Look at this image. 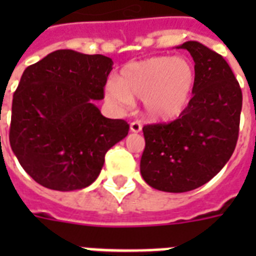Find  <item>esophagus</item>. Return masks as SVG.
<instances>
[{"label": "esophagus", "instance_id": "esophagus-1", "mask_svg": "<svg viewBox=\"0 0 256 256\" xmlns=\"http://www.w3.org/2000/svg\"><path fill=\"white\" fill-rule=\"evenodd\" d=\"M130 130H132V132H140V130H142V124H140V122H138V120H134V122L130 124Z\"/></svg>", "mask_w": 256, "mask_h": 256}]
</instances>
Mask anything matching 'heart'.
Here are the masks:
<instances>
[{"mask_svg": "<svg viewBox=\"0 0 256 256\" xmlns=\"http://www.w3.org/2000/svg\"><path fill=\"white\" fill-rule=\"evenodd\" d=\"M195 86V70L183 57H152L128 64L120 80L106 86V98L116 108H128L134 98L144 100L148 120L171 122L182 116L190 104Z\"/></svg>", "mask_w": 256, "mask_h": 256, "instance_id": "obj_1", "label": "heart"}]
</instances>
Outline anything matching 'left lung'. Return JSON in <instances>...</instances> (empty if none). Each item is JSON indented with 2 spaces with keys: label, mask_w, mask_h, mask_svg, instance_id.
<instances>
[{
  "label": "left lung",
  "mask_w": 256,
  "mask_h": 256,
  "mask_svg": "<svg viewBox=\"0 0 256 256\" xmlns=\"http://www.w3.org/2000/svg\"><path fill=\"white\" fill-rule=\"evenodd\" d=\"M195 65L192 98L178 120L144 126L140 174L148 186L166 192H186L212 179L236 146L242 90L220 54L200 42L178 46Z\"/></svg>",
  "instance_id": "8db88e82"
}]
</instances>
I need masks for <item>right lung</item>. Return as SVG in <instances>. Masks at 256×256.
Instances as JSON below:
<instances>
[{"label": "right lung", "instance_id": "right-lung-1", "mask_svg": "<svg viewBox=\"0 0 256 256\" xmlns=\"http://www.w3.org/2000/svg\"><path fill=\"white\" fill-rule=\"evenodd\" d=\"M112 58L56 50L28 66L13 96L9 140L24 170L41 186L81 190L100 175L104 154L128 132L100 114Z\"/></svg>", "mask_w": 256, "mask_h": 256}]
</instances>
